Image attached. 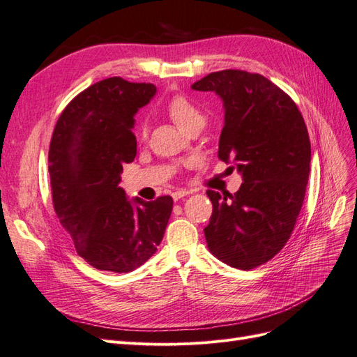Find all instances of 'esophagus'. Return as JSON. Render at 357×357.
I'll list each match as a JSON object with an SVG mask.
<instances>
[{
	"mask_svg": "<svg viewBox=\"0 0 357 357\" xmlns=\"http://www.w3.org/2000/svg\"><path fill=\"white\" fill-rule=\"evenodd\" d=\"M191 191H188V190H178V191H173L172 192V197H173V200H179V199H182L184 196H188Z\"/></svg>",
	"mask_w": 357,
	"mask_h": 357,
	"instance_id": "esophagus-1",
	"label": "esophagus"
}]
</instances>
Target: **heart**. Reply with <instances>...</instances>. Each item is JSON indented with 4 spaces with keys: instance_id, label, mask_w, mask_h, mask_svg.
<instances>
[{
    "instance_id": "1",
    "label": "heart",
    "mask_w": 357,
    "mask_h": 357,
    "mask_svg": "<svg viewBox=\"0 0 357 357\" xmlns=\"http://www.w3.org/2000/svg\"><path fill=\"white\" fill-rule=\"evenodd\" d=\"M166 112L169 114V116L176 122V124L184 130V131H190L192 127L196 126H205L206 116L203 114V110L192 103V101L182 96V94H176L173 96L166 105ZM139 135L142 139H145L148 135V127L146 124H142Z\"/></svg>"
}]
</instances>
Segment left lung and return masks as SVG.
I'll return each instance as SVG.
<instances>
[{
    "label": "left lung",
    "instance_id": "left-lung-1",
    "mask_svg": "<svg viewBox=\"0 0 357 357\" xmlns=\"http://www.w3.org/2000/svg\"><path fill=\"white\" fill-rule=\"evenodd\" d=\"M191 88L222 98L218 158L235 161L243 179L235 195L206 191L213 206L203 229L208 248L250 271L277 256L296 226L310 176L308 130L291 97L259 73L221 70Z\"/></svg>",
    "mask_w": 357,
    "mask_h": 357
}]
</instances>
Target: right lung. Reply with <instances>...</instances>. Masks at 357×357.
<instances>
[{"label": "right lung", "mask_w": 357, "mask_h": 357, "mask_svg": "<svg viewBox=\"0 0 357 357\" xmlns=\"http://www.w3.org/2000/svg\"><path fill=\"white\" fill-rule=\"evenodd\" d=\"M152 84L109 77L77 94L59 115L49 146L54 211L91 266L116 273L144 264L165 236L173 200H127L122 166L136 157L135 114Z\"/></svg>", "instance_id": "add662e5"}]
</instances>
